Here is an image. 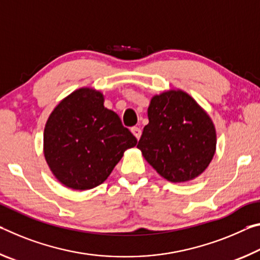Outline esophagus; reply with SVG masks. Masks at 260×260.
<instances>
[{"instance_id": "obj_1", "label": "esophagus", "mask_w": 260, "mask_h": 260, "mask_svg": "<svg viewBox=\"0 0 260 260\" xmlns=\"http://www.w3.org/2000/svg\"><path fill=\"white\" fill-rule=\"evenodd\" d=\"M131 133H133V135L135 136V137L139 140L140 136H142V130H140L139 127H137V126H134V127H131Z\"/></svg>"}]
</instances>
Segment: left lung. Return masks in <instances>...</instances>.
I'll return each instance as SVG.
<instances>
[{
  "mask_svg": "<svg viewBox=\"0 0 260 260\" xmlns=\"http://www.w3.org/2000/svg\"><path fill=\"white\" fill-rule=\"evenodd\" d=\"M147 116L137 147L160 176L183 183L205 172L215 153L216 131L192 96L182 90L156 94Z\"/></svg>",
  "mask_w": 260,
  "mask_h": 260,
  "instance_id": "8db88e82",
  "label": "left lung"
}]
</instances>
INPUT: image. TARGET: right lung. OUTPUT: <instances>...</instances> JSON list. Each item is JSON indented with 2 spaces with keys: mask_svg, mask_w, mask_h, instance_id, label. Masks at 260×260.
<instances>
[{
  "mask_svg": "<svg viewBox=\"0 0 260 260\" xmlns=\"http://www.w3.org/2000/svg\"><path fill=\"white\" fill-rule=\"evenodd\" d=\"M100 91L78 88L54 108L44 131V154L67 188L90 190L104 183L137 139L118 115L104 106Z\"/></svg>",
  "mask_w": 260,
  "mask_h": 260,
  "instance_id": "obj_1",
  "label": "right lung"
}]
</instances>
